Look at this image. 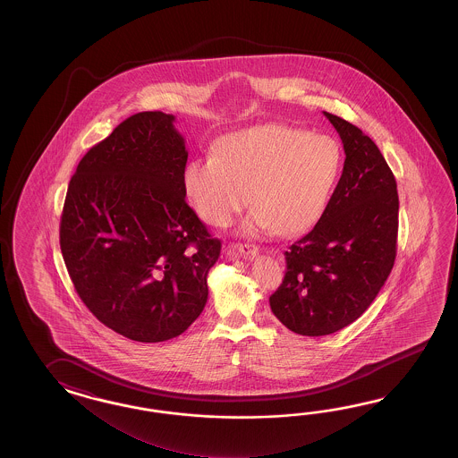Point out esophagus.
<instances>
[{"instance_id": "1", "label": "esophagus", "mask_w": 458, "mask_h": 458, "mask_svg": "<svg viewBox=\"0 0 458 458\" xmlns=\"http://www.w3.org/2000/svg\"><path fill=\"white\" fill-rule=\"evenodd\" d=\"M231 250L237 253L239 257H242V259H252L259 253V247L253 245V243H233Z\"/></svg>"}]
</instances>
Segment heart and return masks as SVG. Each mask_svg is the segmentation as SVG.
<instances>
[{"label":"heart","mask_w":458,"mask_h":458,"mask_svg":"<svg viewBox=\"0 0 458 458\" xmlns=\"http://www.w3.org/2000/svg\"><path fill=\"white\" fill-rule=\"evenodd\" d=\"M339 144L286 124H262L223 137L215 157L195 158L183 185L206 223L227 225L249 201L247 233H304L319 221L341 174Z\"/></svg>","instance_id":"heart-1"}]
</instances>
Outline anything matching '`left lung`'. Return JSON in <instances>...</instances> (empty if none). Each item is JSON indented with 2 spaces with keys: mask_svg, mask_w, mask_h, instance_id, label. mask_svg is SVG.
Segmentation results:
<instances>
[{
  "mask_svg": "<svg viewBox=\"0 0 458 458\" xmlns=\"http://www.w3.org/2000/svg\"><path fill=\"white\" fill-rule=\"evenodd\" d=\"M341 136V180L318 225L284 252L270 308L290 331L319 337L369 310L396 257V180L380 148L349 121L324 111Z\"/></svg>",
  "mask_w": 458,
  "mask_h": 458,
  "instance_id": "1",
  "label": "left lung"
}]
</instances>
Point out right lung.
I'll return each mask as SVG.
<instances>
[{"label":"right lung","mask_w":458,"mask_h":458,"mask_svg":"<svg viewBox=\"0 0 458 458\" xmlns=\"http://www.w3.org/2000/svg\"><path fill=\"white\" fill-rule=\"evenodd\" d=\"M175 116L127 117L80 160L60 249L81 301L131 341L164 342L205 310L221 241L186 205L185 139Z\"/></svg>","instance_id":"right-lung-1"}]
</instances>
